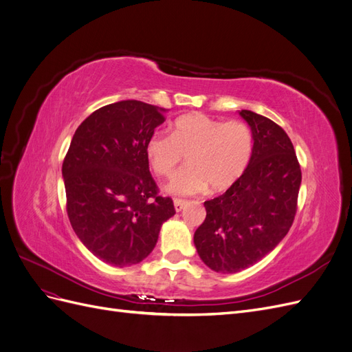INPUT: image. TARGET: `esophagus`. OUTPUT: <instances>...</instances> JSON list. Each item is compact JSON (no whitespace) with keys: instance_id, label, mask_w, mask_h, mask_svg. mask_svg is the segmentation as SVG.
Wrapping results in <instances>:
<instances>
[{"instance_id":"obj_1","label":"esophagus","mask_w":352,"mask_h":352,"mask_svg":"<svg viewBox=\"0 0 352 352\" xmlns=\"http://www.w3.org/2000/svg\"><path fill=\"white\" fill-rule=\"evenodd\" d=\"M188 206V202L184 199H175V210L176 211H182Z\"/></svg>"}]
</instances>
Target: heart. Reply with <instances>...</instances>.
Wrapping results in <instances>:
<instances>
[{
    "instance_id": "obj_1",
    "label": "heart",
    "mask_w": 352,
    "mask_h": 352,
    "mask_svg": "<svg viewBox=\"0 0 352 352\" xmlns=\"http://www.w3.org/2000/svg\"><path fill=\"white\" fill-rule=\"evenodd\" d=\"M254 151L250 127L239 120L221 122L202 113H189L175 120L172 135L154 132L145 153L154 172L172 176L188 154V166L170 180L175 195H197L233 185L247 170Z\"/></svg>"
}]
</instances>
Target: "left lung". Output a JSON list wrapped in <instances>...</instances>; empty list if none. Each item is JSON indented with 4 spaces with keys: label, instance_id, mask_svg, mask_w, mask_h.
I'll return each mask as SVG.
<instances>
[{
    "label": "left lung",
    "instance_id": "obj_1",
    "mask_svg": "<svg viewBox=\"0 0 352 352\" xmlns=\"http://www.w3.org/2000/svg\"><path fill=\"white\" fill-rule=\"evenodd\" d=\"M254 138L251 162L225 194L204 202L195 230L199 258L217 273H236L272 252L296 212L301 168L289 136L261 114L241 110Z\"/></svg>",
    "mask_w": 352,
    "mask_h": 352
}]
</instances>
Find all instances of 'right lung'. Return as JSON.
Masks as SVG:
<instances>
[{
	"label": "right lung",
	"instance_id": "1",
	"mask_svg": "<svg viewBox=\"0 0 352 352\" xmlns=\"http://www.w3.org/2000/svg\"><path fill=\"white\" fill-rule=\"evenodd\" d=\"M164 113L136 100L104 105L80 123L63 163L70 225L114 267L146 258L176 212L172 198L158 195L145 153Z\"/></svg>",
	"mask_w": 352,
	"mask_h": 352
}]
</instances>
